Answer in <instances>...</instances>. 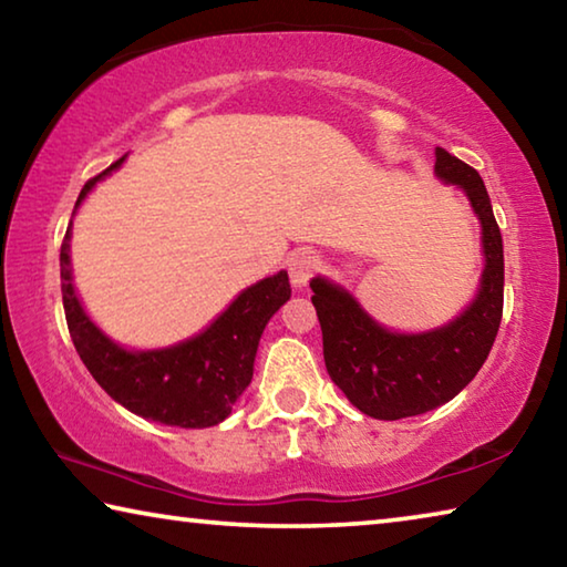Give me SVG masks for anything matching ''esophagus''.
<instances>
[{
    "instance_id": "34e87169",
    "label": "esophagus",
    "mask_w": 567,
    "mask_h": 567,
    "mask_svg": "<svg viewBox=\"0 0 567 567\" xmlns=\"http://www.w3.org/2000/svg\"><path fill=\"white\" fill-rule=\"evenodd\" d=\"M287 270H290V280L295 287H307V282L322 270V257L315 249H302V252H295L290 257Z\"/></svg>"
}]
</instances>
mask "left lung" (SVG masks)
<instances>
[{"mask_svg":"<svg viewBox=\"0 0 567 567\" xmlns=\"http://www.w3.org/2000/svg\"><path fill=\"white\" fill-rule=\"evenodd\" d=\"M435 172L467 192L483 225V282L477 300L457 320L425 334H395L368 318L340 287L320 277L310 282L324 368L354 408L378 420L422 415L453 400L483 368L501 328L503 237L483 177L443 147L435 150Z\"/></svg>","mask_w":567,"mask_h":567,"instance_id":"obj_1","label":"left lung"}]
</instances>
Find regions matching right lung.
Listing matches in <instances>:
<instances>
[{"label":"right lung","mask_w":567,"mask_h":567,"mask_svg":"<svg viewBox=\"0 0 567 567\" xmlns=\"http://www.w3.org/2000/svg\"><path fill=\"white\" fill-rule=\"evenodd\" d=\"M120 157L102 175L122 165ZM102 175L82 187L76 205ZM70 227L62 239V302L70 338L92 378L112 400L140 417L172 427H209L223 422L252 380L260 334L272 315L290 300V277H265L209 324L182 344L152 352H127L94 328L76 300L70 275Z\"/></svg>","instance_id":"add662e5"}]
</instances>
